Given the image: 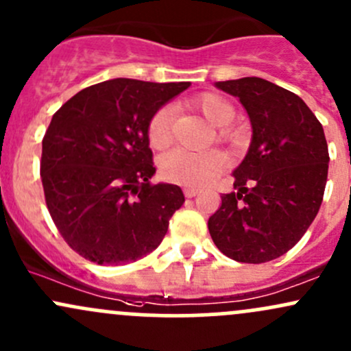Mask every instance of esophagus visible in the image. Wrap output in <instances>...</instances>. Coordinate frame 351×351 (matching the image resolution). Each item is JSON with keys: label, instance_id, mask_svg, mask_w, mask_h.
<instances>
[{"label": "esophagus", "instance_id": "1", "mask_svg": "<svg viewBox=\"0 0 351 351\" xmlns=\"http://www.w3.org/2000/svg\"><path fill=\"white\" fill-rule=\"evenodd\" d=\"M196 195H198V190H195V188H184V196L186 198H193Z\"/></svg>", "mask_w": 351, "mask_h": 351}]
</instances>
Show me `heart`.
<instances>
[{
    "label": "heart",
    "mask_w": 351,
    "mask_h": 351,
    "mask_svg": "<svg viewBox=\"0 0 351 351\" xmlns=\"http://www.w3.org/2000/svg\"><path fill=\"white\" fill-rule=\"evenodd\" d=\"M191 106L218 128L228 126L237 117L234 108L225 98L213 93L196 96ZM148 141L156 149L165 148L171 141V108L161 106L149 118ZM225 168L226 158L219 152L193 153L176 148L167 153L160 161L161 175L165 178L195 188L205 186Z\"/></svg>",
    "instance_id": "1"
}]
</instances>
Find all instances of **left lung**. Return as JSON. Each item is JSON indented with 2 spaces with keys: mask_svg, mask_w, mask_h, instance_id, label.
<instances>
[{
  "mask_svg": "<svg viewBox=\"0 0 351 351\" xmlns=\"http://www.w3.org/2000/svg\"><path fill=\"white\" fill-rule=\"evenodd\" d=\"M215 86L240 99L252 143L233 171V193L208 219L219 252L241 263H265L298 243L317 217L328 176L322 123L300 96L256 76Z\"/></svg>",
  "mask_w": 351,
  "mask_h": 351,
  "instance_id": "1",
  "label": "left lung"
}]
</instances>
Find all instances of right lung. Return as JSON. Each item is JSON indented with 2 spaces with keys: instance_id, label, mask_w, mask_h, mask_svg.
<instances>
[{
  "instance_id": "add662e5",
  "label": "right lung",
  "mask_w": 351,
  "mask_h": 351,
  "mask_svg": "<svg viewBox=\"0 0 351 351\" xmlns=\"http://www.w3.org/2000/svg\"><path fill=\"white\" fill-rule=\"evenodd\" d=\"M190 86L117 78L93 84L53 114L43 138L46 206L64 241L98 265L152 253L184 203L182 188L152 184L148 123Z\"/></svg>"
}]
</instances>
